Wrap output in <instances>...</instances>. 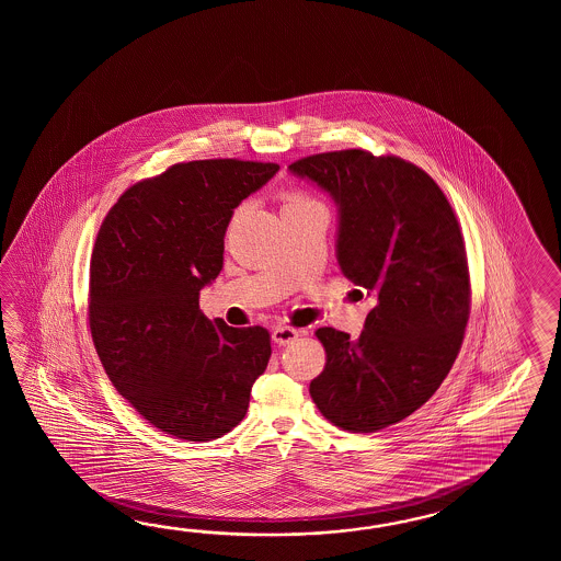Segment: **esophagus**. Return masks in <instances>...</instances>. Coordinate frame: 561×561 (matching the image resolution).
<instances>
[{"label": "esophagus", "mask_w": 561, "mask_h": 561, "mask_svg": "<svg viewBox=\"0 0 561 561\" xmlns=\"http://www.w3.org/2000/svg\"><path fill=\"white\" fill-rule=\"evenodd\" d=\"M298 334H300V331H297V329H290V327H275V329H273V341H275L276 345L285 346L288 345V343H293Z\"/></svg>", "instance_id": "obj_1"}]
</instances>
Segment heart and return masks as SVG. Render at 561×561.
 Returning a JSON list of instances; mask_svg holds the SVG:
<instances>
[{"label": "heart", "mask_w": 561, "mask_h": 561, "mask_svg": "<svg viewBox=\"0 0 561 561\" xmlns=\"http://www.w3.org/2000/svg\"><path fill=\"white\" fill-rule=\"evenodd\" d=\"M283 201H285V203H283V210H288V208H305V206H317V203L310 201L309 196L298 194V192H286Z\"/></svg>", "instance_id": "1"}]
</instances>
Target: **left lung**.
<instances>
[{
	"instance_id": "left-lung-1",
	"label": "left lung",
	"mask_w": 561,
	"mask_h": 561,
	"mask_svg": "<svg viewBox=\"0 0 561 561\" xmlns=\"http://www.w3.org/2000/svg\"><path fill=\"white\" fill-rule=\"evenodd\" d=\"M288 170L331 196L336 263L373 302L358 339L317 331L327 367L310 397L341 430H385L430 401L461 348L469 271L459 222L430 174L394 156L327 152Z\"/></svg>"
}]
</instances>
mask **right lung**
<instances>
[{
    "mask_svg": "<svg viewBox=\"0 0 561 561\" xmlns=\"http://www.w3.org/2000/svg\"><path fill=\"white\" fill-rule=\"evenodd\" d=\"M276 164L196 160L119 196L95 239L90 329L112 385L146 421L210 442L247 415L271 358L263 327L208 321L201 290L222 271L234 208Z\"/></svg>",
    "mask_w": 561,
    "mask_h": 561,
    "instance_id": "obj_1",
    "label": "right lung"
}]
</instances>
